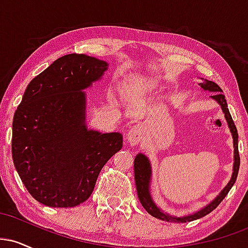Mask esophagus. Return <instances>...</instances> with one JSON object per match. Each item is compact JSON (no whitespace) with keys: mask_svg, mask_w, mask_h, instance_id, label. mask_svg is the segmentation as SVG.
I'll return each instance as SVG.
<instances>
[{"mask_svg":"<svg viewBox=\"0 0 248 248\" xmlns=\"http://www.w3.org/2000/svg\"><path fill=\"white\" fill-rule=\"evenodd\" d=\"M142 134H143V127L141 124H136V126L130 128L129 132L127 133V140L132 146H135L140 142Z\"/></svg>","mask_w":248,"mask_h":248,"instance_id":"1","label":"esophagus"}]
</instances>
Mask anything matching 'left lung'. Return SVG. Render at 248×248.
<instances>
[{
  "label": "left lung",
  "mask_w": 248,
  "mask_h": 248,
  "mask_svg": "<svg viewBox=\"0 0 248 248\" xmlns=\"http://www.w3.org/2000/svg\"><path fill=\"white\" fill-rule=\"evenodd\" d=\"M198 85L201 86L202 90L204 92H210L213 94L210 95V98L212 100H215L217 104L220 106L221 110L225 114V120L227 122V126L230 128V132L232 134L233 139V172L231 176V179L229 181V183L225 186V187L218 193L217 197H215L213 201L210 202L209 204H206L205 206L202 207V209L197 210V211L192 213H187L184 216H173L170 215L162 210L157 204L154 202L152 193H150V184H152V164H150L149 158L147 157L144 154L139 153L135 156V160H134V173H135V184H136V190H138V196L140 199L142 206L144 207V210L152 215L153 217L161 219V220L170 221V223H186V221H192L196 219L205 217L206 215H209L210 212H212L213 210L217 207L220 202L226 197V195L229 193L233 184L235 183V179H237L238 171H239V166H240V156H239L238 152V132L237 127H235L234 122L232 120V116L230 114V110L227 108V102L225 99L224 94L221 92V88L218 86L216 82L206 80V79L202 78V82H198Z\"/></svg>",
  "instance_id": "1"
}]
</instances>
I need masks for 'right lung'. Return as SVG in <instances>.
<instances>
[{
	"label": "right lung",
	"instance_id": "right-lung-1",
	"mask_svg": "<svg viewBox=\"0 0 248 248\" xmlns=\"http://www.w3.org/2000/svg\"><path fill=\"white\" fill-rule=\"evenodd\" d=\"M108 62L87 55L58 58L25 90L13 121L11 152L19 177L39 203L73 207L92 195L102 167L122 148V134L86 124V92Z\"/></svg>",
	"mask_w": 248,
	"mask_h": 248
}]
</instances>
